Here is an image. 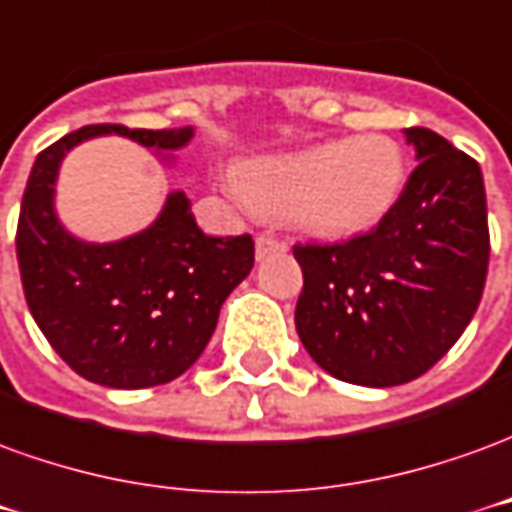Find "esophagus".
<instances>
[{"label":"esophagus","mask_w":512,"mask_h":512,"mask_svg":"<svg viewBox=\"0 0 512 512\" xmlns=\"http://www.w3.org/2000/svg\"><path fill=\"white\" fill-rule=\"evenodd\" d=\"M284 250H286L284 239L273 237V234H259V237H256V259H267V256L284 253Z\"/></svg>","instance_id":"obj_1"}]
</instances>
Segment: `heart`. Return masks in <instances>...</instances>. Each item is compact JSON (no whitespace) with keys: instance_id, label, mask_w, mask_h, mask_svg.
I'll use <instances>...</instances> for the list:
<instances>
[{"instance_id":"heart-1","label":"heart","mask_w":512,"mask_h":512,"mask_svg":"<svg viewBox=\"0 0 512 512\" xmlns=\"http://www.w3.org/2000/svg\"><path fill=\"white\" fill-rule=\"evenodd\" d=\"M226 187L256 212L292 217L314 237L350 239L380 226L397 206L405 154L389 134H355L253 159L228 170Z\"/></svg>"}]
</instances>
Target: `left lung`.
<instances>
[{"mask_svg":"<svg viewBox=\"0 0 512 512\" xmlns=\"http://www.w3.org/2000/svg\"><path fill=\"white\" fill-rule=\"evenodd\" d=\"M419 165L391 215L336 245H295V328L317 364L355 386H400L449 353L480 306L491 237L480 165L411 126Z\"/></svg>","mask_w":512,"mask_h":512,"instance_id":"obj_1","label":"left lung"}]
</instances>
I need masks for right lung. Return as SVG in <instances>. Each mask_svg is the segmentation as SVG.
I'll list each match as a JSON object with an SVG mask.
<instances>
[{"label": "right lung", "mask_w": 512, "mask_h": 512, "mask_svg": "<svg viewBox=\"0 0 512 512\" xmlns=\"http://www.w3.org/2000/svg\"><path fill=\"white\" fill-rule=\"evenodd\" d=\"M123 134L157 151L187 146L184 129L96 123L38 154L21 198L16 256L24 297L43 336L90 383L148 389L184 375L215 333L220 306L253 267V239L206 237L184 192L121 242H82L54 212L60 162L82 140Z\"/></svg>", "instance_id": "obj_1"}]
</instances>
